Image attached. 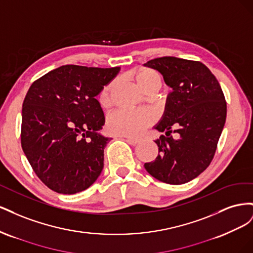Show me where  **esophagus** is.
I'll use <instances>...</instances> for the list:
<instances>
[{
	"label": "esophagus",
	"instance_id": "esophagus-1",
	"mask_svg": "<svg viewBox=\"0 0 253 253\" xmlns=\"http://www.w3.org/2000/svg\"><path fill=\"white\" fill-rule=\"evenodd\" d=\"M126 141H128L131 144H137V143H139L141 141V139L134 138V137H126Z\"/></svg>",
	"mask_w": 253,
	"mask_h": 253
}]
</instances>
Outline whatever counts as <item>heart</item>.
I'll list each match as a JSON object with an SVG mask.
<instances>
[{
    "instance_id": "1",
    "label": "heart",
    "mask_w": 253,
    "mask_h": 253,
    "mask_svg": "<svg viewBox=\"0 0 253 253\" xmlns=\"http://www.w3.org/2000/svg\"><path fill=\"white\" fill-rule=\"evenodd\" d=\"M137 84L145 91L152 85L162 84L160 76L149 68H142L135 74ZM114 83L111 82L101 89L98 95V102L101 108L108 109L112 105V89ZM156 120V114L152 110H120L112 113L108 117V129L119 136L138 137L144 133Z\"/></svg>"
}]
</instances>
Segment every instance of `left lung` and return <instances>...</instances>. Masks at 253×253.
<instances>
[{"label":"left lung","mask_w":253,"mask_h":253,"mask_svg":"<svg viewBox=\"0 0 253 253\" xmlns=\"http://www.w3.org/2000/svg\"><path fill=\"white\" fill-rule=\"evenodd\" d=\"M144 65L158 71L172 88L154 126L168 137L155 140L158 156L144 168L160 181L181 185L197 177L212 162L226 122L225 96L215 76L198 61L162 57ZM172 128L180 134L178 140L169 136Z\"/></svg>","instance_id":"8db88e82"}]
</instances>
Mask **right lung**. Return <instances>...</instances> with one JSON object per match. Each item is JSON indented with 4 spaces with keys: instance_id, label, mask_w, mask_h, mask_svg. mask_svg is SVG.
Here are the masks:
<instances>
[{
    "instance_id": "right-lung-1",
    "label": "right lung",
    "mask_w": 253,
    "mask_h": 253,
    "mask_svg": "<svg viewBox=\"0 0 253 253\" xmlns=\"http://www.w3.org/2000/svg\"><path fill=\"white\" fill-rule=\"evenodd\" d=\"M119 71L63 65L29 87L22 108V149L38 177L55 192H81L101 174L112 138L99 133L105 119L96 96Z\"/></svg>"
}]
</instances>
